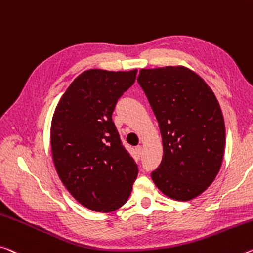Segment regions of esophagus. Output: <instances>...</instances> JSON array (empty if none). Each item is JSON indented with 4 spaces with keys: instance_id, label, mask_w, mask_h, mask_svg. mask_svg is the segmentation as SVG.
<instances>
[{
    "instance_id": "obj_1",
    "label": "esophagus",
    "mask_w": 253,
    "mask_h": 253,
    "mask_svg": "<svg viewBox=\"0 0 253 253\" xmlns=\"http://www.w3.org/2000/svg\"><path fill=\"white\" fill-rule=\"evenodd\" d=\"M135 151H136V153H137L138 156L142 155V146H141V145L136 146V147H135Z\"/></svg>"
}]
</instances>
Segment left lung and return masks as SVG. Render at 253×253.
<instances>
[{
  "instance_id": "obj_1",
  "label": "left lung",
  "mask_w": 253,
  "mask_h": 253,
  "mask_svg": "<svg viewBox=\"0 0 253 253\" xmlns=\"http://www.w3.org/2000/svg\"><path fill=\"white\" fill-rule=\"evenodd\" d=\"M137 81L159 122L163 158L151 177L164 195L194 199L216 178L225 151V124L213 90L181 65L142 69Z\"/></svg>"
}]
</instances>
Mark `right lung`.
I'll return each instance as SVG.
<instances>
[{
	"label": "right lung",
	"mask_w": 253,
	"mask_h": 253,
	"mask_svg": "<svg viewBox=\"0 0 253 253\" xmlns=\"http://www.w3.org/2000/svg\"><path fill=\"white\" fill-rule=\"evenodd\" d=\"M136 73L84 71L62 95L51 119V155L58 177L81 205L94 211L122 207L137 178V164L111 118Z\"/></svg>",
	"instance_id": "add662e5"
}]
</instances>
